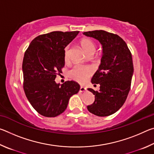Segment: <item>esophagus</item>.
<instances>
[{"mask_svg": "<svg viewBox=\"0 0 154 154\" xmlns=\"http://www.w3.org/2000/svg\"><path fill=\"white\" fill-rule=\"evenodd\" d=\"M85 90H86V88H84V87H82V86L80 88V90H79V91H80L81 92H84Z\"/></svg>", "mask_w": 154, "mask_h": 154, "instance_id": "obj_1", "label": "esophagus"}]
</instances>
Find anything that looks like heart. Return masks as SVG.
<instances>
[{
    "mask_svg": "<svg viewBox=\"0 0 154 154\" xmlns=\"http://www.w3.org/2000/svg\"><path fill=\"white\" fill-rule=\"evenodd\" d=\"M80 45L88 56L93 55L96 49V43L90 38H83L80 41ZM65 62L69 60V46L65 47L64 51ZM93 73L92 67L88 65L77 64L69 71V77L72 80L79 83H85Z\"/></svg>",
    "mask_w": 154,
    "mask_h": 154,
    "instance_id": "heart-1",
    "label": "heart"
}]
</instances>
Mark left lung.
Wrapping results in <instances>:
<instances>
[{
	"instance_id": "1",
	"label": "left lung",
	"mask_w": 154,
	"mask_h": 154,
	"mask_svg": "<svg viewBox=\"0 0 154 154\" xmlns=\"http://www.w3.org/2000/svg\"><path fill=\"white\" fill-rule=\"evenodd\" d=\"M83 35L98 40L103 51L100 65L91 80L94 85H100V90L88 89L95 96L88 110L99 117L111 116L122 107L130 92L134 72L131 52L116 34L100 30Z\"/></svg>"
}]
</instances>
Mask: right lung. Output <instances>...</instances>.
I'll return each mask as SVG.
<instances>
[{
	"label": "right lung",
	"mask_w": 154,
	"mask_h": 154,
	"mask_svg": "<svg viewBox=\"0 0 154 154\" xmlns=\"http://www.w3.org/2000/svg\"><path fill=\"white\" fill-rule=\"evenodd\" d=\"M79 31L54 32L36 36L26 50L22 63L23 88L30 105L41 116L54 118L63 113L71 96L80 89L75 81L57 84L64 66V48Z\"/></svg>",
	"instance_id": "1"
}]
</instances>
